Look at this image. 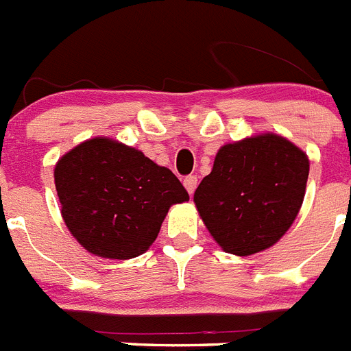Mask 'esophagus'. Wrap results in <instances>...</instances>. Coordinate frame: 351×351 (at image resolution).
<instances>
[{
	"mask_svg": "<svg viewBox=\"0 0 351 351\" xmlns=\"http://www.w3.org/2000/svg\"><path fill=\"white\" fill-rule=\"evenodd\" d=\"M197 182H198L197 176H188V178H184L182 184H184V188H186V191H188V193L193 195L195 188H197Z\"/></svg>",
	"mask_w": 351,
	"mask_h": 351,
	"instance_id": "34e87169",
	"label": "esophagus"
}]
</instances>
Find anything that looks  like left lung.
Masks as SVG:
<instances>
[{"mask_svg":"<svg viewBox=\"0 0 351 351\" xmlns=\"http://www.w3.org/2000/svg\"><path fill=\"white\" fill-rule=\"evenodd\" d=\"M309 158L278 133L219 147L193 202L223 251L250 256L274 246L295 221L306 195Z\"/></svg>","mask_w":351,"mask_h":351,"instance_id":"8db88e82","label":"left lung"}]
</instances>
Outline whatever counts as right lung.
<instances>
[{"label":"right lung","mask_w":351,"mask_h":351,"mask_svg":"<svg viewBox=\"0 0 351 351\" xmlns=\"http://www.w3.org/2000/svg\"><path fill=\"white\" fill-rule=\"evenodd\" d=\"M54 184L70 234L86 251L110 260L145 253L170 207L190 200L172 170L108 137L64 153L54 167Z\"/></svg>","instance_id":"add662e5"}]
</instances>
